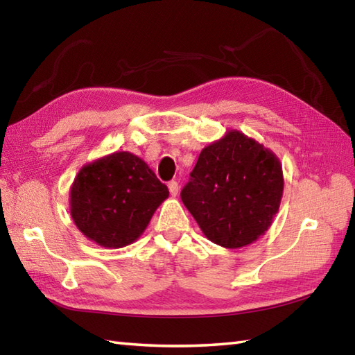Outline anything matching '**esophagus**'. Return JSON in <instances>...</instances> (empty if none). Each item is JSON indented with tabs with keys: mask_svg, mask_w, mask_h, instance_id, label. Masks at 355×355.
<instances>
[{
	"mask_svg": "<svg viewBox=\"0 0 355 355\" xmlns=\"http://www.w3.org/2000/svg\"><path fill=\"white\" fill-rule=\"evenodd\" d=\"M168 187H169V192H171V195H172V197H177V193H178V189H180V186H178V182H175V180H172V182H169Z\"/></svg>",
	"mask_w": 355,
	"mask_h": 355,
	"instance_id": "esophagus-1",
	"label": "esophagus"
}]
</instances>
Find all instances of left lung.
<instances>
[{"mask_svg": "<svg viewBox=\"0 0 355 355\" xmlns=\"http://www.w3.org/2000/svg\"><path fill=\"white\" fill-rule=\"evenodd\" d=\"M282 193V164L273 150L230 130L201 150L182 201L209 241L241 248L268 230Z\"/></svg>", "mask_w": 355, "mask_h": 355, "instance_id": "8db88e82", "label": "left lung"}]
</instances>
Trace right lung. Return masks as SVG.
I'll list each match as a JSON object with an SVG mask.
<instances>
[{
    "label": "right lung",
    "mask_w": 355,
    "mask_h": 355,
    "mask_svg": "<svg viewBox=\"0 0 355 355\" xmlns=\"http://www.w3.org/2000/svg\"><path fill=\"white\" fill-rule=\"evenodd\" d=\"M168 197V186L140 157L117 150L82 166L70 187V214L89 241L122 248L140 238Z\"/></svg>",
    "instance_id": "add662e5"
}]
</instances>
